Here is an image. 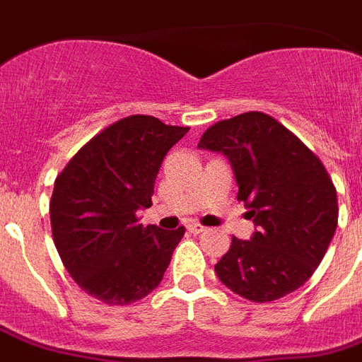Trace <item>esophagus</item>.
Listing matches in <instances>:
<instances>
[{
    "instance_id": "esophagus-1",
    "label": "esophagus",
    "mask_w": 362,
    "mask_h": 362,
    "mask_svg": "<svg viewBox=\"0 0 362 362\" xmlns=\"http://www.w3.org/2000/svg\"><path fill=\"white\" fill-rule=\"evenodd\" d=\"M187 231L193 233V235H199V233L206 231V227L201 226V223H189V226H187Z\"/></svg>"
}]
</instances>
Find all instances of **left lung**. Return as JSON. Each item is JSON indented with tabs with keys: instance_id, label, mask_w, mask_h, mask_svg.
<instances>
[{
	"instance_id": "1",
	"label": "left lung",
	"mask_w": 362,
	"mask_h": 362,
	"mask_svg": "<svg viewBox=\"0 0 362 362\" xmlns=\"http://www.w3.org/2000/svg\"><path fill=\"white\" fill-rule=\"evenodd\" d=\"M229 158L250 240L233 237L214 264L223 286L253 303L286 297L314 274L338 223L337 187L321 159L286 125L244 112L204 131L197 144Z\"/></svg>"
}]
</instances>
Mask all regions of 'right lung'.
Segmentation results:
<instances>
[{
	"mask_svg": "<svg viewBox=\"0 0 362 362\" xmlns=\"http://www.w3.org/2000/svg\"><path fill=\"white\" fill-rule=\"evenodd\" d=\"M189 127L133 115L90 139L56 176L52 238L81 289L105 304L141 300L159 286L186 229L142 226L161 161Z\"/></svg>",
	"mask_w": 362,
	"mask_h": 362,
	"instance_id": "add662e5",
	"label": "right lung"
}]
</instances>
